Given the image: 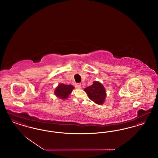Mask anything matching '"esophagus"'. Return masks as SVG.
Listing matches in <instances>:
<instances>
[{
	"label": "esophagus",
	"mask_w": 158,
	"mask_h": 158,
	"mask_svg": "<svg viewBox=\"0 0 158 158\" xmlns=\"http://www.w3.org/2000/svg\"><path fill=\"white\" fill-rule=\"evenodd\" d=\"M75 86L77 88H81V83H76Z\"/></svg>",
	"instance_id": "obj_1"
}]
</instances>
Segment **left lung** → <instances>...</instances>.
<instances>
[{"mask_svg":"<svg viewBox=\"0 0 158 158\" xmlns=\"http://www.w3.org/2000/svg\"><path fill=\"white\" fill-rule=\"evenodd\" d=\"M84 90L89 99L96 104L101 105L105 101L106 98L105 88L101 83L95 81L91 86L87 87Z\"/></svg>","mask_w":158,"mask_h":158,"instance_id":"obj_1","label":"left lung"}]
</instances>
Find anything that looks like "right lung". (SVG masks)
<instances>
[{
    "mask_svg": "<svg viewBox=\"0 0 158 158\" xmlns=\"http://www.w3.org/2000/svg\"><path fill=\"white\" fill-rule=\"evenodd\" d=\"M73 89L74 86L71 85H68L61 83L56 89L55 95L61 99H66Z\"/></svg>",
    "mask_w": 158,
    "mask_h": 158,
    "instance_id": "add662e5",
    "label": "right lung"
}]
</instances>
